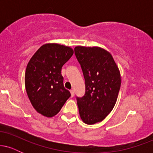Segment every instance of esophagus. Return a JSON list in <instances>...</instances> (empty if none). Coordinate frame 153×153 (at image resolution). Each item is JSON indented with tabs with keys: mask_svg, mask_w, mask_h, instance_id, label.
Instances as JSON below:
<instances>
[{
	"mask_svg": "<svg viewBox=\"0 0 153 153\" xmlns=\"http://www.w3.org/2000/svg\"><path fill=\"white\" fill-rule=\"evenodd\" d=\"M71 97H73L75 96V92L73 90H71Z\"/></svg>",
	"mask_w": 153,
	"mask_h": 153,
	"instance_id": "obj_1",
	"label": "esophagus"
}]
</instances>
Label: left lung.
Returning a JSON list of instances; mask_svg holds the SVG:
<instances>
[{"instance_id":"8db88e82","label":"left lung","mask_w":153,"mask_h":153,"mask_svg":"<svg viewBox=\"0 0 153 153\" xmlns=\"http://www.w3.org/2000/svg\"><path fill=\"white\" fill-rule=\"evenodd\" d=\"M85 79V92L76 97L80 118L87 124L101 122L114 106L121 86L118 67L111 54L98 47L74 49Z\"/></svg>"}]
</instances>
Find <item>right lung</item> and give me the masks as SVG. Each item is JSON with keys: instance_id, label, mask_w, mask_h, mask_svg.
<instances>
[{"instance_id": "right-lung-1", "label": "right lung", "mask_w": 153, "mask_h": 153, "mask_svg": "<svg viewBox=\"0 0 153 153\" xmlns=\"http://www.w3.org/2000/svg\"><path fill=\"white\" fill-rule=\"evenodd\" d=\"M71 47L46 44L32 56L26 69L25 87L35 110L47 117L60 111L71 97L65 88L61 70L73 56Z\"/></svg>"}]
</instances>
